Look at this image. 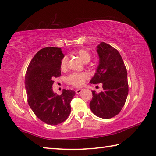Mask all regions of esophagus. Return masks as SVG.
<instances>
[{"instance_id": "1", "label": "esophagus", "mask_w": 156, "mask_h": 156, "mask_svg": "<svg viewBox=\"0 0 156 156\" xmlns=\"http://www.w3.org/2000/svg\"><path fill=\"white\" fill-rule=\"evenodd\" d=\"M82 91H83V89H76V94H80Z\"/></svg>"}]
</instances>
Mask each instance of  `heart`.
<instances>
[{
    "label": "heart",
    "instance_id": "b5f03b06",
    "mask_svg": "<svg viewBox=\"0 0 156 156\" xmlns=\"http://www.w3.org/2000/svg\"><path fill=\"white\" fill-rule=\"evenodd\" d=\"M76 54L83 60V62L86 63L90 61L91 58L90 53L84 49H80L77 50ZM67 62V58L66 56L63 57L61 60V62H60V67H61V69H65L66 67ZM87 78V75L85 73H73L68 76L67 78V80L69 83L72 84V85L80 87L84 84Z\"/></svg>",
    "mask_w": 156,
    "mask_h": 156
}]
</instances>
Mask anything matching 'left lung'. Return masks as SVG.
Wrapping results in <instances>:
<instances>
[{"label": "left lung", "mask_w": 156, "mask_h": 156, "mask_svg": "<svg viewBox=\"0 0 156 156\" xmlns=\"http://www.w3.org/2000/svg\"><path fill=\"white\" fill-rule=\"evenodd\" d=\"M99 64L89 83L102 84L103 91L93 98L89 106L98 117L109 119L120 113L128 96L127 72L120 53L104 42L96 47Z\"/></svg>", "instance_id": "left-lung-1"}]
</instances>
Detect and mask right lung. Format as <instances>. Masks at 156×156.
<instances>
[{"label": "right lung", "mask_w": 156, "mask_h": 156, "mask_svg": "<svg viewBox=\"0 0 156 156\" xmlns=\"http://www.w3.org/2000/svg\"><path fill=\"white\" fill-rule=\"evenodd\" d=\"M63 57L60 47H44L34 56L25 74L29 105L39 119L50 125H58L67 119L71 112L70 102L76 94L71 89H63L61 95L53 91V80L61 75Z\"/></svg>", "instance_id": "1"}]
</instances>
